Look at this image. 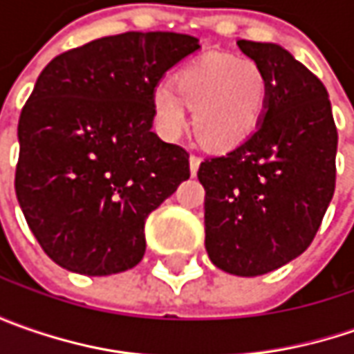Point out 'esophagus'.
Returning a JSON list of instances; mask_svg holds the SVG:
<instances>
[{"instance_id":"1","label":"esophagus","mask_w":354,"mask_h":354,"mask_svg":"<svg viewBox=\"0 0 354 354\" xmlns=\"http://www.w3.org/2000/svg\"><path fill=\"white\" fill-rule=\"evenodd\" d=\"M198 165H201V159H198V157H195V156L189 157V169H191V175H193V177L197 175Z\"/></svg>"}]
</instances>
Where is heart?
<instances>
[{"label":"heart","instance_id":"1","mask_svg":"<svg viewBox=\"0 0 354 354\" xmlns=\"http://www.w3.org/2000/svg\"><path fill=\"white\" fill-rule=\"evenodd\" d=\"M266 100L268 82L254 62L214 55L185 66L175 88L157 86L151 106L165 138L175 140L183 131L189 108L197 142L211 151H230L260 126Z\"/></svg>","mask_w":354,"mask_h":354}]
</instances>
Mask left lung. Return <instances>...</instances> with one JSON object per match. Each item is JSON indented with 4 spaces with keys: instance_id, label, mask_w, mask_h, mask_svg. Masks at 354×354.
<instances>
[{
    "instance_id": "obj_1",
    "label": "left lung",
    "mask_w": 354,
    "mask_h": 354,
    "mask_svg": "<svg viewBox=\"0 0 354 354\" xmlns=\"http://www.w3.org/2000/svg\"><path fill=\"white\" fill-rule=\"evenodd\" d=\"M238 48L268 82L260 126L242 145L205 159V248L226 274L254 278L307 250L335 193L337 128L317 76L276 43Z\"/></svg>"
}]
</instances>
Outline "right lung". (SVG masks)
Returning a JSON list of instances; mask_svg holds the SVG:
<instances>
[{"mask_svg":"<svg viewBox=\"0 0 354 354\" xmlns=\"http://www.w3.org/2000/svg\"><path fill=\"white\" fill-rule=\"evenodd\" d=\"M197 37L129 31L55 57L17 126L15 193L48 258L82 276L138 264L145 218L189 179V153L157 138L151 98Z\"/></svg>","mask_w":354,"mask_h":354,"instance_id":"right-lung-1","label":"right lung"}]
</instances>
